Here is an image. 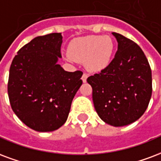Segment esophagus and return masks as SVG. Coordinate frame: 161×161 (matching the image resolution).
<instances>
[{"instance_id": "esophagus-1", "label": "esophagus", "mask_w": 161, "mask_h": 161, "mask_svg": "<svg viewBox=\"0 0 161 161\" xmlns=\"http://www.w3.org/2000/svg\"><path fill=\"white\" fill-rule=\"evenodd\" d=\"M87 77H88V74H87V73H84V74H83V76H82V80H83V82H84V83H85V82H86Z\"/></svg>"}]
</instances>
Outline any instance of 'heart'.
I'll list each match as a JSON object with an SVG mask.
<instances>
[{
	"label": "heart",
	"mask_w": 161,
	"mask_h": 161,
	"mask_svg": "<svg viewBox=\"0 0 161 161\" xmlns=\"http://www.w3.org/2000/svg\"><path fill=\"white\" fill-rule=\"evenodd\" d=\"M112 38L107 36H88L75 39L69 45V58L86 64L90 71H98L107 67L114 53Z\"/></svg>",
	"instance_id": "heart-1"
}]
</instances>
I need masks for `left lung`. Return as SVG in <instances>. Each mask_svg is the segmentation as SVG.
Masks as SVG:
<instances>
[{"instance_id": "obj_1", "label": "left lung", "mask_w": 161, "mask_h": 161, "mask_svg": "<svg viewBox=\"0 0 161 161\" xmlns=\"http://www.w3.org/2000/svg\"><path fill=\"white\" fill-rule=\"evenodd\" d=\"M118 50L110 64L87 78L95 109L105 123L119 127L135 122L152 96V72L143 51L121 34L113 32Z\"/></svg>"}]
</instances>
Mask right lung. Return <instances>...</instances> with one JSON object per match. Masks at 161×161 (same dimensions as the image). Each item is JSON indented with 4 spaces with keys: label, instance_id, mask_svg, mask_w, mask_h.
I'll list each match as a JSON object with an SVG mask.
<instances>
[{
    "label": "right lung",
    "instance_id": "1",
    "mask_svg": "<svg viewBox=\"0 0 161 161\" xmlns=\"http://www.w3.org/2000/svg\"><path fill=\"white\" fill-rule=\"evenodd\" d=\"M61 33L36 36L18 51L9 70L8 92L12 109L25 125L40 132L65 123L83 72L65 71Z\"/></svg>",
    "mask_w": 161,
    "mask_h": 161
}]
</instances>
